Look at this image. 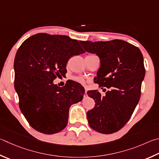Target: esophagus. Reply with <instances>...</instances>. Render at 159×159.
<instances>
[{"label":"esophagus","instance_id":"obj_1","mask_svg":"<svg viewBox=\"0 0 159 159\" xmlns=\"http://www.w3.org/2000/svg\"><path fill=\"white\" fill-rule=\"evenodd\" d=\"M86 93H87V90H86V89H85V95Z\"/></svg>","mask_w":159,"mask_h":159}]
</instances>
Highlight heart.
Wrapping results in <instances>:
<instances>
[{
    "instance_id": "heart-1",
    "label": "heart",
    "mask_w": 159,
    "mask_h": 159,
    "mask_svg": "<svg viewBox=\"0 0 159 159\" xmlns=\"http://www.w3.org/2000/svg\"><path fill=\"white\" fill-rule=\"evenodd\" d=\"M93 56V55H88V56ZM74 80L80 83H82V84H84L85 83L84 79H82V78H80V77H77V78H76V79H74Z\"/></svg>"
}]
</instances>
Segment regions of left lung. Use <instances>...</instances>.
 I'll return each mask as SVG.
<instances>
[{
    "label": "left lung",
    "mask_w": 159,
    "mask_h": 159,
    "mask_svg": "<svg viewBox=\"0 0 159 159\" xmlns=\"http://www.w3.org/2000/svg\"><path fill=\"white\" fill-rule=\"evenodd\" d=\"M83 47L100 59L95 83L111 89L104 96L97 90L87 92L96 103L87 112L89 125L101 134L117 132L128 122L140 100L145 74L143 54L120 39L83 42Z\"/></svg>",
    "instance_id": "1"
}]
</instances>
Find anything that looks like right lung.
<instances>
[{"instance_id":"add662e5","label":"right lung","mask_w":159,"mask_h":159,"mask_svg":"<svg viewBox=\"0 0 159 159\" xmlns=\"http://www.w3.org/2000/svg\"><path fill=\"white\" fill-rule=\"evenodd\" d=\"M83 41L60 34L38 33L25 39L14 58V88L21 111L29 125L45 134L67 125L70 106L81 102L85 89L73 80L53 83L65 76L71 57L85 53Z\"/></svg>"}]
</instances>
